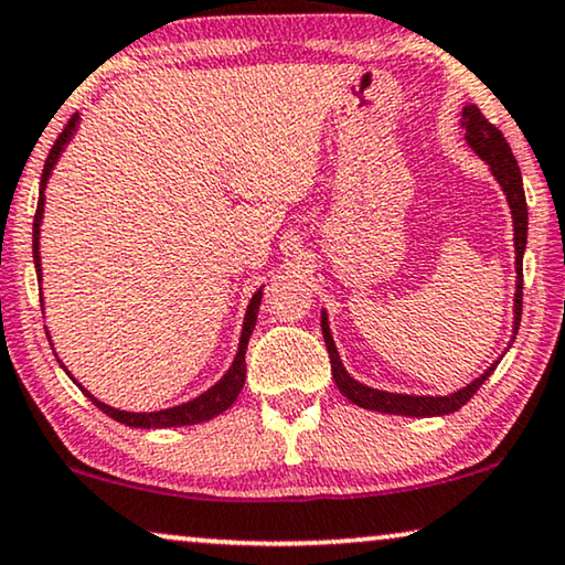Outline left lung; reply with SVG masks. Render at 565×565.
I'll list each match as a JSON object with an SVG mask.
<instances>
[{
	"mask_svg": "<svg viewBox=\"0 0 565 565\" xmlns=\"http://www.w3.org/2000/svg\"><path fill=\"white\" fill-rule=\"evenodd\" d=\"M461 129H465V139L471 147V151L487 162L494 180L508 198L510 213H512V231H515V317H512V340L515 342V334L520 330V315H523V254L527 246V202H525V190H523V177H520V167L512 157V149L508 139L502 137L498 126H492L484 119L482 111L475 104H467L461 108ZM322 334L327 352H330L332 360V377L337 388L360 408L377 411V414H393V416H414V418H428V416H449L454 411H459L465 403L479 391L487 377L494 373V367L500 365V360L484 370L482 375L475 377V381L467 383L465 388L454 391L449 395H408V393H391V391H377L370 388V385L360 383L352 377L348 370H344L340 352H337V344L332 340L330 319H327V309H322Z\"/></svg>",
	"mask_w": 565,
	"mask_h": 565,
	"instance_id": "obj_1",
	"label": "left lung"
}]
</instances>
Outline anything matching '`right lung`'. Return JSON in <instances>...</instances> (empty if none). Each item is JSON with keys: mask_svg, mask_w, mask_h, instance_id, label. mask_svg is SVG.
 <instances>
[{"mask_svg": "<svg viewBox=\"0 0 565 565\" xmlns=\"http://www.w3.org/2000/svg\"><path fill=\"white\" fill-rule=\"evenodd\" d=\"M78 124H81V114H75L67 126L63 129L61 137L55 139L53 149H50L47 154V162H45V170H42L40 177V198H38V213H35V223H32V258H35V271H38V281L42 284V264H40V225H42V213H45V188H47V180L50 174H53L57 159L65 151V147L71 145V139L75 137V131H78ZM42 297V291H40ZM260 297H264V286L250 297L248 301V309H246V317H243V330H241V342H238V352H235L231 367L225 370V375L217 381L215 385H210L205 393L195 395V398L188 401V403H180V406H172V408H162V411H139V414H134V411H121V408H114V406H106L104 401H98L96 395H90L83 385L75 381V377L67 373V367L63 365V360H57L61 367L65 370L67 375H71V381L78 385V388L88 395L90 401H94V406H98L104 411L106 416H111L114 420H119L124 426H131V428H172V426H192V424H202V420H210L215 416H221L223 411H228L235 398H238V393L243 391V383H246V350H248V340L250 334L256 330V317H258V307H260ZM42 301V299H40ZM47 332V327H45ZM50 334V332H47ZM53 344V342H50ZM57 358V355H55Z\"/></svg>", "mask_w": 565, "mask_h": 565, "instance_id": "obj_1", "label": "right lung"}]
</instances>
